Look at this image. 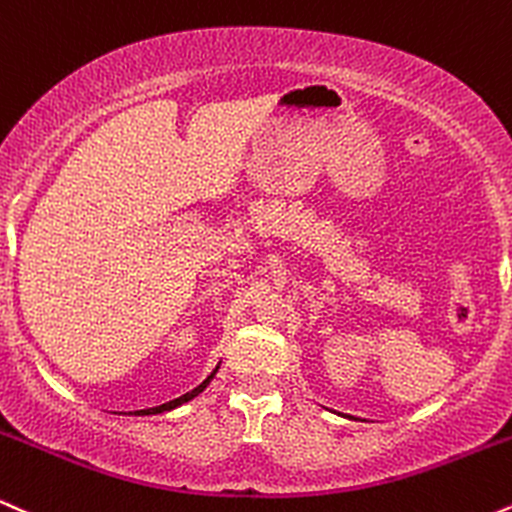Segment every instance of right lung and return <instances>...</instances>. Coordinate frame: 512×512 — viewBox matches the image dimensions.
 I'll return each mask as SVG.
<instances>
[{
  "label": "right lung",
  "mask_w": 512,
  "mask_h": 512,
  "mask_svg": "<svg viewBox=\"0 0 512 512\" xmlns=\"http://www.w3.org/2000/svg\"><path fill=\"white\" fill-rule=\"evenodd\" d=\"M215 371H218V369H215ZM215 371H213V374H210V376L206 378V381H203V383H201V386H198V388H194V390H191V393H186V395H182V398H177V400H172V402H165V405H160V407H153V412H165V410H174V407L184 405V402H189L191 398H196V395H198V393H203V390H206V386H208V383H210V378H213V376H215Z\"/></svg>",
  "instance_id": "right-lung-1"
}]
</instances>
